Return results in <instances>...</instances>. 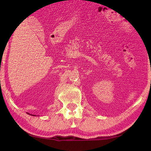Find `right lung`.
<instances>
[{
	"label": "right lung",
	"instance_id": "obj_1",
	"mask_svg": "<svg viewBox=\"0 0 151 151\" xmlns=\"http://www.w3.org/2000/svg\"><path fill=\"white\" fill-rule=\"evenodd\" d=\"M28 114H29V113H28ZM30 115H32V116H34V115H33V114H30Z\"/></svg>",
	"mask_w": 151,
	"mask_h": 151
}]
</instances>
